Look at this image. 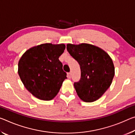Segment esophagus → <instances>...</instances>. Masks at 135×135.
<instances>
[{
    "mask_svg": "<svg viewBox=\"0 0 135 135\" xmlns=\"http://www.w3.org/2000/svg\"><path fill=\"white\" fill-rule=\"evenodd\" d=\"M67 76H68V78H69V79L71 78V72L68 73V74H67Z\"/></svg>",
    "mask_w": 135,
    "mask_h": 135,
    "instance_id": "esophagus-1",
    "label": "esophagus"
}]
</instances>
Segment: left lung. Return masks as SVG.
Listing matches in <instances>:
<instances>
[{
	"label": "left lung",
	"instance_id": "8db88e82",
	"mask_svg": "<svg viewBox=\"0 0 135 135\" xmlns=\"http://www.w3.org/2000/svg\"><path fill=\"white\" fill-rule=\"evenodd\" d=\"M67 50L80 67V80L74 83L79 98L85 102L96 101L112 83L115 75L112 59L105 51L89 44H68Z\"/></svg>",
	"mask_w": 135,
	"mask_h": 135
}]
</instances>
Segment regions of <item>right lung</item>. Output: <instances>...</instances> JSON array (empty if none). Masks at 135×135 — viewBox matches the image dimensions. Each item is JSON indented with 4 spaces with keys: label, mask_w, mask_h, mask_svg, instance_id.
Listing matches in <instances>:
<instances>
[{
    "label": "right lung",
    "mask_w": 135,
    "mask_h": 135,
    "mask_svg": "<svg viewBox=\"0 0 135 135\" xmlns=\"http://www.w3.org/2000/svg\"><path fill=\"white\" fill-rule=\"evenodd\" d=\"M65 49L64 44H40L27 50L19 60L18 73L21 82L38 99L52 100L67 79L59 60Z\"/></svg>",
    "instance_id": "right-lung-1"
}]
</instances>
